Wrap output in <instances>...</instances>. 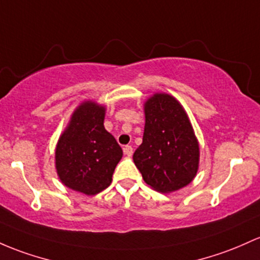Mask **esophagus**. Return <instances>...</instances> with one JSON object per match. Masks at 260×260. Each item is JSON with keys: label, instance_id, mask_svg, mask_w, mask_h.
I'll list each match as a JSON object with an SVG mask.
<instances>
[{"label": "esophagus", "instance_id": "34e87169", "mask_svg": "<svg viewBox=\"0 0 260 260\" xmlns=\"http://www.w3.org/2000/svg\"><path fill=\"white\" fill-rule=\"evenodd\" d=\"M123 152H124L125 155L131 156L133 154V148L131 147V145H125V147L123 148Z\"/></svg>", "mask_w": 260, "mask_h": 260}]
</instances>
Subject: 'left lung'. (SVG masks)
<instances>
[{
  "label": "left lung",
  "mask_w": 260,
  "mask_h": 260,
  "mask_svg": "<svg viewBox=\"0 0 260 260\" xmlns=\"http://www.w3.org/2000/svg\"><path fill=\"white\" fill-rule=\"evenodd\" d=\"M143 143L133 160L144 181L160 192L186 186L199 168V143L181 105L167 93L145 104Z\"/></svg>",
  "instance_id": "8db88e82"
}]
</instances>
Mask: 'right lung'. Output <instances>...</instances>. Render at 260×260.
<instances>
[{
    "label": "right lung",
    "mask_w": 260,
    "mask_h": 260,
    "mask_svg": "<svg viewBox=\"0 0 260 260\" xmlns=\"http://www.w3.org/2000/svg\"><path fill=\"white\" fill-rule=\"evenodd\" d=\"M105 108L85 102L74 112L56 145L58 175L65 186L96 195L110 186L122 149L104 127Z\"/></svg>",
    "instance_id": "obj_1"
}]
</instances>
